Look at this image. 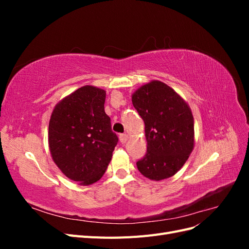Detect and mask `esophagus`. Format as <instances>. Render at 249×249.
<instances>
[{"label": "esophagus", "mask_w": 249, "mask_h": 249, "mask_svg": "<svg viewBox=\"0 0 249 249\" xmlns=\"http://www.w3.org/2000/svg\"><path fill=\"white\" fill-rule=\"evenodd\" d=\"M127 139H129V136H127V134H122L119 136V140H120V142L123 143V144H124V143L127 141Z\"/></svg>", "instance_id": "34e87169"}]
</instances>
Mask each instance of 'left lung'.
Returning a JSON list of instances; mask_svg holds the SVG:
<instances>
[{
    "mask_svg": "<svg viewBox=\"0 0 249 249\" xmlns=\"http://www.w3.org/2000/svg\"><path fill=\"white\" fill-rule=\"evenodd\" d=\"M145 124L147 152L137 162L152 180L171 178L184 166L194 147V119L188 103L165 83L153 80L132 94Z\"/></svg>",
    "mask_w": 249,
    "mask_h": 249,
    "instance_id": "left-lung-1",
    "label": "left lung"
}]
</instances>
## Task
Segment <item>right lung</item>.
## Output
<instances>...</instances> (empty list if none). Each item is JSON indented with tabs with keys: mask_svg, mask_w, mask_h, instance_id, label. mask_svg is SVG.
<instances>
[{
	"mask_svg": "<svg viewBox=\"0 0 249 249\" xmlns=\"http://www.w3.org/2000/svg\"><path fill=\"white\" fill-rule=\"evenodd\" d=\"M105 100L104 89L85 85L58 102L51 115L52 159L65 177L83 186L101 179L118 142Z\"/></svg>",
	"mask_w": 249,
	"mask_h": 249,
	"instance_id": "right-lung-1",
	"label": "right lung"
}]
</instances>
